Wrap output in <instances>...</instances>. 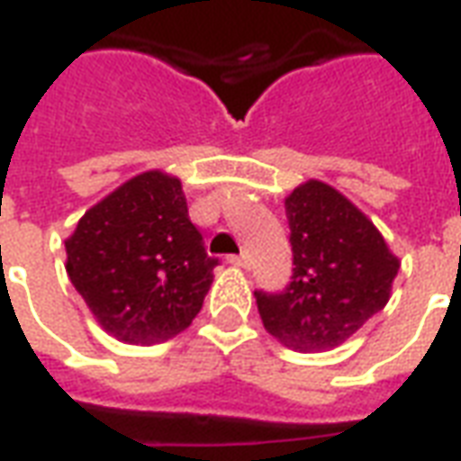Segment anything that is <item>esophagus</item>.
<instances>
[{
  "label": "esophagus",
  "mask_w": 461,
  "mask_h": 461,
  "mask_svg": "<svg viewBox=\"0 0 461 461\" xmlns=\"http://www.w3.org/2000/svg\"><path fill=\"white\" fill-rule=\"evenodd\" d=\"M227 261L234 264V267H241V269H247V267H249V257H247V254H231Z\"/></svg>",
  "instance_id": "esophagus-1"
}]
</instances>
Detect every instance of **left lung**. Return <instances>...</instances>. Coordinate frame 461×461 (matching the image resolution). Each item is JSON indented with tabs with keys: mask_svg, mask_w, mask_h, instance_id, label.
<instances>
[{
	"mask_svg": "<svg viewBox=\"0 0 461 461\" xmlns=\"http://www.w3.org/2000/svg\"><path fill=\"white\" fill-rule=\"evenodd\" d=\"M294 274L254 291L264 329L303 353L340 346L385 309L400 261L375 224L339 190L309 180L286 197Z\"/></svg>",
	"mask_w": 461,
	"mask_h": 461,
	"instance_id": "left-lung-1",
	"label": "left lung"
}]
</instances>
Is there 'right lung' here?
Listing matches in <instances>:
<instances>
[{"label": "right lung", "instance_id": "right-lung-1", "mask_svg": "<svg viewBox=\"0 0 461 461\" xmlns=\"http://www.w3.org/2000/svg\"><path fill=\"white\" fill-rule=\"evenodd\" d=\"M220 264L190 221L177 177L142 172L86 212L66 271L95 321L125 343L177 336L200 313Z\"/></svg>", "mask_w": 461, "mask_h": 461}]
</instances>
